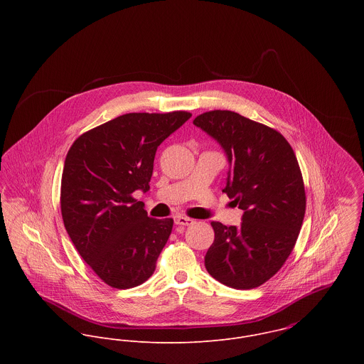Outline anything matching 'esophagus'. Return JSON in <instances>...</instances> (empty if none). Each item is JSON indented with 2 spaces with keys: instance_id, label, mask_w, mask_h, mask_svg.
Returning <instances> with one entry per match:
<instances>
[{
  "instance_id": "obj_1",
  "label": "esophagus",
  "mask_w": 364,
  "mask_h": 364,
  "mask_svg": "<svg viewBox=\"0 0 364 364\" xmlns=\"http://www.w3.org/2000/svg\"><path fill=\"white\" fill-rule=\"evenodd\" d=\"M193 223H195L193 218L185 217V215H182V214L175 215V224H178V225H192Z\"/></svg>"
}]
</instances>
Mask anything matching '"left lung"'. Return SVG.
Masks as SVG:
<instances>
[{
    "label": "left lung",
    "mask_w": 364,
    "mask_h": 364,
    "mask_svg": "<svg viewBox=\"0 0 364 364\" xmlns=\"http://www.w3.org/2000/svg\"><path fill=\"white\" fill-rule=\"evenodd\" d=\"M193 124L225 151L231 169L223 192L244 210L240 227L211 221L205 266L228 287L255 289L280 270L299 238L306 214L299 161L277 130L240 113L210 110Z\"/></svg>",
    "instance_id": "left-lung-1"
}]
</instances>
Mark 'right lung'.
<instances>
[{"label": "right lung", "mask_w": 364, "mask_h": 364, "mask_svg": "<svg viewBox=\"0 0 364 364\" xmlns=\"http://www.w3.org/2000/svg\"><path fill=\"white\" fill-rule=\"evenodd\" d=\"M191 116L126 113L81 134L67 153L60 193L64 227L110 287H136L156 270L173 220L149 217L132 195L150 189L158 146Z\"/></svg>", "instance_id": "1"}]
</instances>
